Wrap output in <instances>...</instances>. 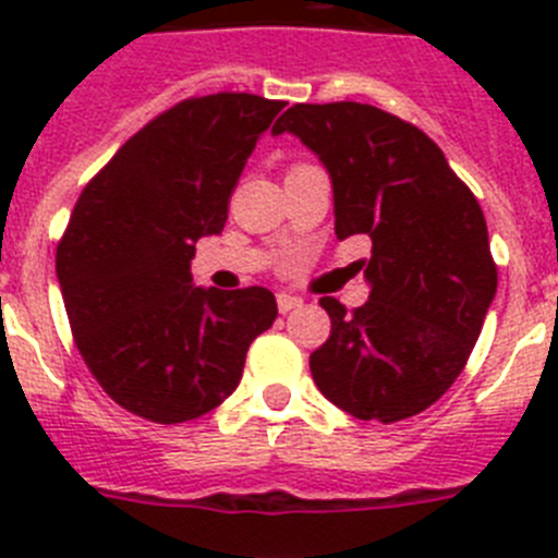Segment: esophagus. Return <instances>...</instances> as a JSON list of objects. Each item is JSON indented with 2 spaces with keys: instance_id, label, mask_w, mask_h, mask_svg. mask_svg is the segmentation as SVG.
<instances>
[{
  "instance_id": "esophagus-1",
  "label": "esophagus",
  "mask_w": 558,
  "mask_h": 558,
  "mask_svg": "<svg viewBox=\"0 0 558 558\" xmlns=\"http://www.w3.org/2000/svg\"><path fill=\"white\" fill-rule=\"evenodd\" d=\"M276 304H279V313H290V310H299L302 307V299L293 293H276Z\"/></svg>"
}]
</instances>
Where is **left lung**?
I'll use <instances>...</instances> for the list:
<instances>
[{
  "mask_svg": "<svg viewBox=\"0 0 558 558\" xmlns=\"http://www.w3.org/2000/svg\"><path fill=\"white\" fill-rule=\"evenodd\" d=\"M332 181L335 234L372 240L368 302L324 295L332 332L310 354L315 386L354 418L399 422L456 383L497 293L475 195L418 128L363 102L299 106L276 120Z\"/></svg>",
  "mask_w": 558,
  "mask_h": 558,
  "instance_id": "1",
  "label": "left lung"
}]
</instances>
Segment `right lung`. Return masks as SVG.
Masks as SVG:
<instances>
[{
  "label": "right lung",
  "instance_id": "1",
  "mask_svg": "<svg viewBox=\"0 0 558 558\" xmlns=\"http://www.w3.org/2000/svg\"><path fill=\"white\" fill-rule=\"evenodd\" d=\"M282 108L256 95L179 102L77 198L58 284L88 372L136 416L175 425L218 408L276 322L268 288H195L190 265L201 236L223 231L231 190Z\"/></svg>",
  "mask_w": 558,
  "mask_h": 558
}]
</instances>
